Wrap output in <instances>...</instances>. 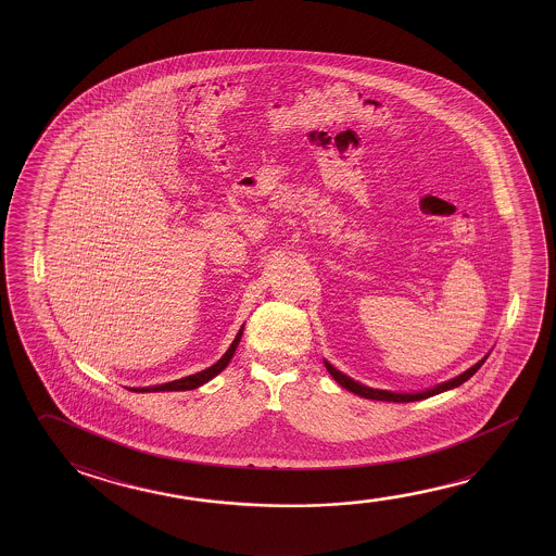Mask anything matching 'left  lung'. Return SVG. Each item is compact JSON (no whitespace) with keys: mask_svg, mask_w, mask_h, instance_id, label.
I'll list each match as a JSON object with an SVG mask.
<instances>
[{"mask_svg":"<svg viewBox=\"0 0 556 556\" xmlns=\"http://www.w3.org/2000/svg\"><path fill=\"white\" fill-rule=\"evenodd\" d=\"M491 353H486V355L482 356L479 363H475L471 368H467L465 372L459 374V376H455L452 380H447V382L437 383V386H432V388H427V390H420V392H388V390H374V388H368L365 383L356 382L353 378H349L346 374L341 372V370H337L336 366L328 363V361H324V365L328 368V372L333 376V380H336L341 388H345L349 392L356 393V395H361V397H365V400H376V401H393V403H409V401H420L428 400V397H432V395H438V393L447 392V390H454L457 386H462V383L467 382L471 376H473L479 368H481L482 363L489 358Z\"/></svg>","mask_w":556,"mask_h":556,"instance_id":"1","label":"left lung"}]
</instances>
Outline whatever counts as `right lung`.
Wrapping results in <instances>:
<instances>
[{
  "mask_svg": "<svg viewBox=\"0 0 556 556\" xmlns=\"http://www.w3.org/2000/svg\"><path fill=\"white\" fill-rule=\"evenodd\" d=\"M242 333H244V326H240V329H238L237 337H235V341H232L230 346H228L227 353L220 356L219 361H217L215 365L210 366V368H205V370H201V372L191 374V376H186V378H180V380H174V382L161 383V386L128 388V390L139 393L188 392V390H195V388H200L203 383H207L210 380H213L217 374L223 372V370L227 368L228 363H230V358L235 356V351H237L238 343H240V339H242Z\"/></svg>",
  "mask_w": 556,
  "mask_h": 556,
  "instance_id": "add662e5",
  "label": "right lung"
}]
</instances>
